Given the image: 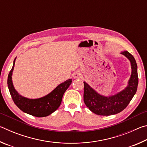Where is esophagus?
<instances>
[{
    "label": "esophagus",
    "instance_id": "esophagus-1",
    "mask_svg": "<svg viewBox=\"0 0 147 147\" xmlns=\"http://www.w3.org/2000/svg\"><path fill=\"white\" fill-rule=\"evenodd\" d=\"M82 73L80 71H76L73 74L74 78H82Z\"/></svg>",
    "mask_w": 147,
    "mask_h": 147
}]
</instances>
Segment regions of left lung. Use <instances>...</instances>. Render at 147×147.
Wrapping results in <instances>:
<instances>
[{"mask_svg":"<svg viewBox=\"0 0 147 147\" xmlns=\"http://www.w3.org/2000/svg\"><path fill=\"white\" fill-rule=\"evenodd\" d=\"M130 62L131 73L128 85L120 92L113 95L104 96L84 82V100L92 112L98 115H111L121 112L126 108L136 93L138 85V65L134 56L128 51L121 53Z\"/></svg>","mask_w":147,"mask_h":147,"instance_id":"left-lung-1","label":"left lung"}]
</instances>
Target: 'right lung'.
<instances>
[{
    "instance_id": "obj_1",
    "label": "right lung",
    "mask_w": 147,
    "mask_h": 147,
    "mask_svg": "<svg viewBox=\"0 0 147 147\" xmlns=\"http://www.w3.org/2000/svg\"><path fill=\"white\" fill-rule=\"evenodd\" d=\"M16 59V58L14 59L13 67L8 77V89L14 103L21 110L29 115L38 117H43L51 115L60 106L63 94L71 84L72 79H69L59 84L54 90L43 97L38 98L24 97L16 90L12 82V73Z\"/></svg>"
}]
</instances>
